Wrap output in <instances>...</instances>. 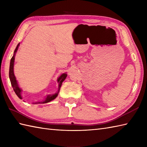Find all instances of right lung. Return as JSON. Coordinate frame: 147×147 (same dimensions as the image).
I'll list each match as a JSON object with an SVG mask.
<instances>
[{"label": "right lung", "mask_w": 147, "mask_h": 147, "mask_svg": "<svg viewBox=\"0 0 147 147\" xmlns=\"http://www.w3.org/2000/svg\"><path fill=\"white\" fill-rule=\"evenodd\" d=\"M19 46H20V43H19L18 44L16 48L15 51L14 52V55H13V56H12L11 59L9 75V79H10L11 83V85L12 86V88H13L14 92L16 93V94L17 95V96H18L19 98H20V99H22V96H21L22 90L20 88V86H19L18 82H17L16 78V77L14 76V58H15L16 53V52L18 51ZM67 76V74L66 73H63V74H62L61 75L57 78V82L59 83V87H58V91L57 92L54 93V94H53V95H48L47 96H46V98H45L44 100H43L42 102H35L34 104H45V103H48L49 102L53 100H54L57 96L58 93L59 92V90H60V88H61V85H62V82H64V80L66 78Z\"/></svg>", "instance_id": "add662e5"}]
</instances>
